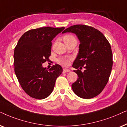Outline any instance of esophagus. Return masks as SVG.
Returning <instances> with one entry per match:
<instances>
[{
  "label": "esophagus",
  "mask_w": 127,
  "mask_h": 127,
  "mask_svg": "<svg viewBox=\"0 0 127 127\" xmlns=\"http://www.w3.org/2000/svg\"><path fill=\"white\" fill-rule=\"evenodd\" d=\"M70 71V70H69V69L63 68V72H68Z\"/></svg>",
  "instance_id": "obj_1"
}]
</instances>
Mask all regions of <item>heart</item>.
<instances>
[{
    "label": "heart",
    "mask_w": 127,
    "mask_h": 127,
    "mask_svg": "<svg viewBox=\"0 0 127 127\" xmlns=\"http://www.w3.org/2000/svg\"><path fill=\"white\" fill-rule=\"evenodd\" d=\"M75 39V38L71 35H65L63 36V40L64 42H67L68 41H70L71 40ZM71 59L68 57H62V58L59 59V62L61 64L63 65H67L70 63Z\"/></svg>",
    "instance_id": "obj_1"
}]
</instances>
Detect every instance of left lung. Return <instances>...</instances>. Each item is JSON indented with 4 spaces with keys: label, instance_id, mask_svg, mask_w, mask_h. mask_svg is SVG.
Here are the masks:
<instances>
[{
    "label": "left lung",
    "instance_id": "8db88e82",
    "mask_svg": "<svg viewBox=\"0 0 127 127\" xmlns=\"http://www.w3.org/2000/svg\"><path fill=\"white\" fill-rule=\"evenodd\" d=\"M72 32L80 42L79 53L72 67L78 79L72 89L78 96L91 99L100 94L109 81L113 66L110 45L103 33L92 27L74 25L63 32ZM85 68L82 72L78 68Z\"/></svg>",
    "mask_w": 127,
    "mask_h": 127
}]
</instances>
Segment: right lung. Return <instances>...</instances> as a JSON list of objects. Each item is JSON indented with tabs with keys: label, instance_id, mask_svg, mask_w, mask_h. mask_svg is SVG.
<instances>
[{
	"label": "right lung",
	"instance_id": "1",
	"mask_svg": "<svg viewBox=\"0 0 127 127\" xmlns=\"http://www.w3.org/2000/svg\"><path fill=\"white\" fill-rule=\"evenodd\" d=\"M64 27H41L27 31L18 40L14 49V71L27 94L43 99L51 94L57 78L63 72L59 64L49 70L42 67L51 55L52 40Z\"/></svg>",
	"mask_w": 127,
	"mask_h": 127
}]
</instances>
